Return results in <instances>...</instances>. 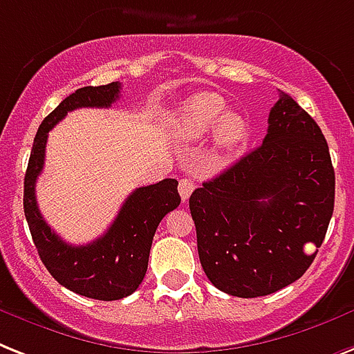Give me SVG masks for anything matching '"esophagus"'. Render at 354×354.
Wrapping results in <instances>:
<instances>
[{
	"label": "esophagus",
	"instance_id": "esophagus-1",
	"mask_svg": "<svg viewBox=\"0 0 354 354\" xmlns=\"http://www.w3.org/2000/svg\"><path fill=\"white\" fill-rule=\"evenodd\" d=\"M195 185L194 180L190 179V177H185V179L179 180V194H180V199L183 201H188V197L192 195V192H194Z\"/></svg>",
	"mask_w": 354,
	"mask_h": 354
}]
</instances>
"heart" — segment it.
<instances>
[{
  "label": "heart",
  "mask_w": 354,
  "mask_h": 354,
  "mask_svg": "<svg viewBox=\"0 0 354 354\" xmlns=\"http://www.w3.org/2000/svg\"><path fill=\"white\" fill-rule=\"evenodd\" d=\"M175 135L183 140H199L214 129L217 148L232 149L247 135V122L241 115L226 113V102L216 93H201L179 107L174 118Z\"/></svg>",
  "instance_id": "heart-1"
}]
</instances>
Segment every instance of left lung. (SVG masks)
<instances>
[{"mask_svg": "<svg viewBox=\"0 0 354 354\" xmlns=\"http://www.w3.org/2000/svg\"><path fill=\"white\" fill-rule=\"evenodd\" d=\"M335 210V168L320 126L287 93L261 146L190 195L203 270L217 289L257 298L310 267Z\"/></svg>", "mask_w": 354, "mask_h": 354, "instance_id": "left-lung-1", "label": "left lung"}]
</instances>
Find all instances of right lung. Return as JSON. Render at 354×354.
I'll return each mask as SVG.
<instances>
[{
  "instance_id": "add662e5",
  "label": "right lung",
  "mask_w": 354,
  "mask_h": 354,
  "mask_svg": "<svg viewBox=\"0 0 354 354\" xmlns=\"http://www.w3.org/2000/svg\"><path fill=\"white\" fill-rule=\"evenodd\" d=\"M118 97L120 84L111 82L107 86L82 87L65 98L38 128L24 183L25 217L39 259L65 289L102 301L126 298L142 283L155 230L162 217L180 205L179 183L164 179L157 185L137 188L124 201L117 219L106 234L80 247L65 243L44 221L34 186L44 169L45 144L50 129L69 111L78 107H109Z\"/></svg>"
}]
</instances>
